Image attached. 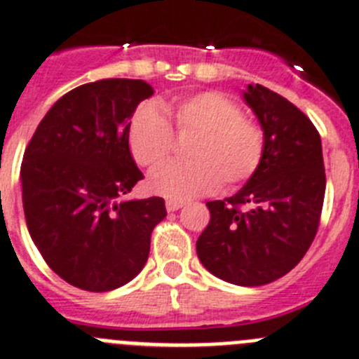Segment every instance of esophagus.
<instances>
[{
    "label": "esophagus",
    "mask_w": 359,
    "mask_h": 359,
    "mask_svg": "<svg viewBox=\"0 0 359 359\" xmlns=\"http://www.w3.org/2000/svg\"><path fill=\"white\" fill-rule=\"evenodd\" d=\"M183 206H185V203H183V201H174V199H169V201L165 203L167 212H176V210L183 208Z\"/></svg>",
    "instance_id": "1"
}]
</instances>
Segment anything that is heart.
I'll return each instance as SVG.
<instances>
[{
    "mask_svg": "<svg viewBox=\"0 0 359 359\" xmlns=\"http://www.w3.org/2000/svg\"><path fill=\"white\" fill-rule=\"evenodd\" d=\"M158 109L142 107L128 126V147L144 169H156L170 156L174 137L187 144L185 163H169L154 170L149 190L174 201H187L219 189H233L249 182L265 154V133L256 121L245 117L242 107L219 92H199L177 104L162 103Z\"/></svg>",
    "mask_w": 359,
    "mask_h": 359,
    "instance_id": "heart-1",
    "label": "heart"
}]
</instances>
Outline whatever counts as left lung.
Returning a JSON list of instances; mask_svg holds the SVG:
<instances>
[{
    "label": "left lung",
    "mask_w": 359,
    "mask_h": 359,
    "mask_svg": "<svg viewBox=\"0 0 359 359\" xmlns=\"http://www.w3.org/2000/svg\"><path fill=\"white\" fill-rule=\"evenodd\" d=\"M244 100L265 133L259 169L233 197L206 203L210 222L197 256L217 278L259 287L297 265L310 249L325 194L320 135L295 104L263 85Z\"/></svg>",
    "instance_id": "8db88e82"
}]
</instances>
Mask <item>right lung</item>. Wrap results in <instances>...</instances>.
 <instances>
[{
    "mask_svg": "<svg viewBox=\"0 0 359 359\" xmlns=\"http://www.w3.org/2000/svg\"><path fill=\"white\" fill-rule=\"evenodd\" d=\"M153 96L142 80L108 78L72 88L49 108L22 156L26 226L53 272L108 292L146 265L162 197L123 201L144 174L128 147L130 117Z\"/></svg>",
    "mask_w": 359,
    "mask_h": 359,
    "instance_id": "right-lung-1",
    "label": "right lung"
}]
</instances>
